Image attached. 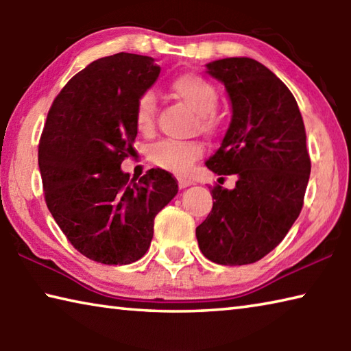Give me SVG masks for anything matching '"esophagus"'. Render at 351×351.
<instances>
[{
	"label": "esophagus",
	"mask_w": 351,
	"mask_h": 351,
	"mask_svg": "<svg viewBox=\"0 0 351 351\" xmlns=\"http://www.w3.org/2000/svg\"><path fill=\"white\" fill-rule=\"evenodd\" d=\"M190 184H192V181L187 180V178H178V186H180V189H186Z\"/></svg>",
	"instance_id": "1"
}]
</instances>
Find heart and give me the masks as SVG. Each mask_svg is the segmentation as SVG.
Instances as JSON below:
<instances>
[{
	"mask_svg": "<svg viewBox=\"0 0 351 351\" xmlns=\"http://www.w3.org/2000/svg\"><path fill=\"white\" fill-rule=\"evenodd\" d=\"M170 90L173 96L197 114L199 132L206 134H217L221 121L217 114L218 91L213 83L203 75L187 73L171 82ZM156 116V97L152 91L142 93L136 102L134 121L141 133H152ZM204 145L198 141H170L165 139L154 144L148 158L150 161L165 170L175 173H187L193 164L203 156Z\"/></svg>",
	"mask_w": 351,
	"mask_h": 351,
	"instance_id": "heart-1",
	"label": "heart"
}]
</instances>
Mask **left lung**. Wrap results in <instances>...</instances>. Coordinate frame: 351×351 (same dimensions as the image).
I'll use <instances>...</instances> for the list:
<instances>
[{
  "label": "left lung",
  "instance_id": "left-lung-1",
  "mask_svg": "<svg viewBox=\"0 0 351 351\" xmlns=\"http://www.w3.org/2000/svg\"><path fill=\"white\" fill-rule=\"evenodd\" d=\"M207 73L224 83L232 121L206 165L237 182L232 190L210 187L215 201L197 240L213 263H255L278 246L304 207L311 171L304 119L288 86L254 58L215 60Z\"/></svg>",
  "mask_w": 351,
  "mask_h": 351
}]
</instances>
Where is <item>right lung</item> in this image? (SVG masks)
<instances>
[{"instance_id": "1", "label": "right lung", "mask_w": 351, "mask_h": 351, "mask_svg": "<svg viewBox=\"0 0 351 351\" xmlns=\"http://www.w3.org/2000/svg\"><path fill=\"white\" fill-rule=\"evenodd\" d=\"M154 58L119 52L71 79L52 102L38 144L45 201L77 251L104 265L144 257L154 217L178 193L162 169L132 178L136 102L156 82Z\"/></svg>"}]
</instances>
